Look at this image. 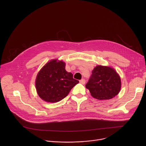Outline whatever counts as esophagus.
Wrapping results in <instances>:
<instances>
[{
  "mask_svg": "<svg viewBox=\"0 0 146 146\" xmlns=\"http://www.w3.org/2000/svg\"><path fill=\"white\" fill-rule=\"evenodd\" d=\"M80 82L82 84H84L86 83V80L84 79H81L80 80Z\"/></svg>",
  "mask_w": 146,
  "mask_h": 146,
  "instance_id": "obj_1",
  "label": "esophagus"
}]
</instances>
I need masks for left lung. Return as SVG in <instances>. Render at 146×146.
I'll list each match as a JSON object with an SVG mask.
<instances>
[{"mask_svg": "<svg viewBox=\"0 0 146 146\" xmlns=\"http://www.w3.org/2000/svg\"><path fill=\"white\" fill-rule=\"evenodd\" d=\"M86 87L97 99H110L119 93L121 79L113 68L99 65L92 70Z\"/></svg>", "mask_w": 146, "mask_h": 146, "instance_id": "8db88e82", "label": "left lung"}]
</instances>
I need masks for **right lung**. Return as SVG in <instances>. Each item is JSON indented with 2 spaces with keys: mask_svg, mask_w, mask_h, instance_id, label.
<instances>
[{
  "mask_svg": "<svg viewBox=\"0 0 146 146\" xmlns=\"http://www.w3.org/2000/svg\"><path fill=\"white\" fill-rule=\"evenodd\" d=\"M72 73L65 70L63 61L52 60L37 74L36 88L40 98L48 102H57L65 98L79 82Z\"/></svg>",
  "mask_w": 146,
  "mask_h": 146,
  "instance_id": "add662e5",
  "label": "right lung"
}]
</instances>
